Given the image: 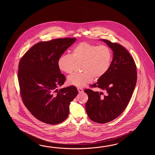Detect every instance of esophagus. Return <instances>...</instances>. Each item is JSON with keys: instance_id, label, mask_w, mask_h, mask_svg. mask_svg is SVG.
Here are the masks:
<instances>
[{"instance_id": "1", "label": "esophagus", "mask_w": 155, "mask_h": 155, "mask_svg": "<svg viewBox=\"0 0 155 155\" xmlns=\"http://www.w3.org/2000/svg\"><path fill=\"white\" fill-rule=\"evenodd\" d=\"M78 91L80 93H82V92H84L83 89H81V88H80V87H78Z\"/></svg>"}]
</instances>
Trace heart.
I'll return each instance as SVG.
<instances>
[{
    "label": "heart",
    "mask_w": 155,
    "mask_h": 155,
    "mask_svg": "<svg viewBox=\"0 0 155 155\" xmlns=\"http://www.w3.org/2000/svg\"><path fill=\"white\" fill-rule=\"evenodd\" d=\"M112 52L109 46L81 42L73 48L71 55L64 54L60 56L58 66L61 71L70 74L73 73L75 61L82 62L83 72L70 76L68 83L83 87L91 82L94 78L99 79L104 76L110 68Z\"/></svg>",
    "instance_id": "1"
}]
</instances>
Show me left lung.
Returning a JSON list of instances; mask_svg holds the SVG:
<instances>
[{
    "instance_id": "left-lung-1",
    "label": "left lung",
    "mask_w": 155,
    "mask_h": 155,
    "mask_svg": "<svg viewBox=\"0 0 155 155\" xmlns=\"http://www.w3.org/2000/svg\"><path fill=\"white\" fill-rule=\"evenodd\" d=\"M104 41L113 51L110 68L98 81L91 86L105 91L86 89L88 100L85 108L90 119L99 124L110 122L125 110L131 98L137 81L135 61L129 51L118 43Z\"/></svg>"
}]
</instances>
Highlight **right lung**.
Listing matches in <instances>:
<instances>
[{"label":"right lung","instance_id":"obj_1","mask_svg":"<svg viewBox=\"0 0 155 155\" xmlns=\"http://www.w3.org/2000/svg\"><path fill=\"white\" fill-rule=\"evenodd\" d=\"M76 40L65 38L37 43L19 61L18 76L24 104L35 118L48 124L63 122L70 102L78 95L74 86L58 89L66 80L58 60Z\"/></svg>","mask_w":155,"mask_h":155}]
</instances>
